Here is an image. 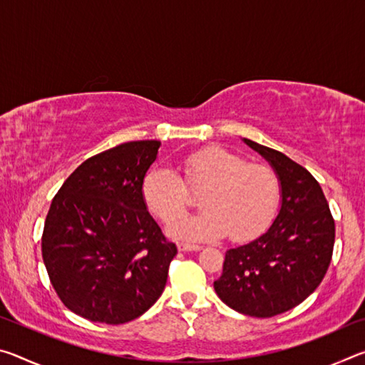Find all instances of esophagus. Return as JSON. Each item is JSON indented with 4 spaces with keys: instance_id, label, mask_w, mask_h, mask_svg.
<instances>
[{
    "instance_id": "esophagus-1",
    "label": "esophagus",
    "mask_w": 365,
    "mask_h": 365,
    "mask_svg": "<svg viewBox=\"0 0 365 365\" xmlns=\"http://www.w3.org/2000/svg\"><path fill=\"white\" fill-rule=\"evenodd\" d=\"M177 248H178V251H200V250H202V246L180 242V243H177Z\"/></svg>"
}]
</instances>
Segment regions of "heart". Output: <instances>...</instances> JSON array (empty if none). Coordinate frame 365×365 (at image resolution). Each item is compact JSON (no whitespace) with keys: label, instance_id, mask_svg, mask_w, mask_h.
Wrapping results in <instances>:
<instances>
[{"label":"heart","instance_id":"heart-1","mask_svg":"<svg viewBox=\"0 0 365 365\" xmlns=\"http://www.w3.org/2000/svg\"><path fill=\"white\" fill-rule=\"evenodd\" d=\"M182 178L168 168H154L141 183L145 205L163 224L184 217L202 196L205 212L170 225V233L190 240H212L228 235L242 243L256 238L275 219L280 205V182L269 168L250 164L222 148H206L183 156Z\"/></svg>","mask_w":365,"mask_h":365}]
</instances>
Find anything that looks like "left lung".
Segmentation results:
<instances>
[{"label": "left lung", "mask_w": 365, "mask_h": 365, "mask_svg": "<svg viewBox=\"0 0 365 365\" xmlns=\"http://www.w3.org/2000/svg\"><path fill=\"white\" fill-rule=\"evenodd\" d=\"M269 160L282 185L280 212L269 230L225 252L214 289L228 307L274 317L301 304L329 270L335 220L319 182L285 154L245 138Z\"/></svg>", "instance_id": "8db88e82"}]
</instances>
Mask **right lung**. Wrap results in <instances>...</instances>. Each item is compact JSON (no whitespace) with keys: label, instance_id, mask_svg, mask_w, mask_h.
<instances>
[{"label":"right lung","instance_id":"add662e5","mask_svg":"<svg viewBox=\"0 0 365 365\" xmlns=\"http://www.w3.org/2000/svg\"><path fill=\"white\" fill-rule=\"evenodd\" d=\"M159 146L128 141L88 158L49 206L41 237L49 282L67 309L91 322H130L164 292L177 246L141 195Z\"/></svg>","mask_w":365,"mask_h":365}]
</instances>
